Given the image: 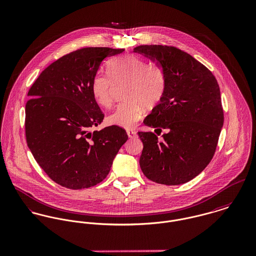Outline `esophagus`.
<instances>
[{"mask_svg": "<svg viewBox=\"0 0 256 256\" xmlns=\"http://www.w3.org/2000/svg\"><path fill=\"white\" fill-rule=\"evenodd\" d=\"M126 134H128V138H134L138 136L136 132V130H126Z\"/></svg>", "mask_w": 256, "mask_h": 256, "instance_id": "esophagus-1", "label": "esophagus"}]
</instances>
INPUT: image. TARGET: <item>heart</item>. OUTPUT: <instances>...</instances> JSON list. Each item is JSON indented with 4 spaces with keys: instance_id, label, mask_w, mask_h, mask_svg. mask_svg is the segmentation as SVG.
<instances>
[{
    "instance_id": "1",
    "label": "heart",
    "mask_w": 256,
    "mask_h": 256,
    "mask_svg": "<svg viewBox=\"0 0 256 256\" xmlns=\"http://www.w3.org/2000/svg\"><path fill=\"white\" fill-rule=\"evenodd\" d=\"M108 75L96 73L90 82V90L96 103L108 108L112 105L114 84H128L126 102L120 103L109 115V124L124 128L134 126L143 115L144 108L152 109L160 103L166 88V76L158 63H149L136 56H122L107 63Z\"/></svg>"
}]
</instances>
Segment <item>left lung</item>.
I'll return each instance as SVG.
<instances>
[{
	"label": "left lung",
	"mask_w": 256,
	"mask_h": 256,
	"mask_svg": "<svg viewBox=\"0 0 256 256\" xmlns=\"http://www.w3.org/2000/svg\"><path fill=\"white\" fill-rule=\"evenodd\" d=\"M134 52L160 64L166 88L144 124L162 132H138L143 143L139 164L148 179L164 185L186 183L210 164L224 116L220 90L212 73L187 52L160 44L138 46Z\"/></svg>",
	"instance_id": "obj_1"
}]
</instances>
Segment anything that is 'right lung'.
<instances>
[{
    "mask_svg": "<svg viewBox=\"0 0 256 256\" xmlns=\"http://www.w3.org/2000/svg\"><path fill=\"white\" fill-rule=\"evenodd\" d=\"M124 50L84 48L48 66L28 92L25 107L27 145L48 177L80 190L100 183L128 140L111 126L90 132L104 115L90 90L103 59Z\"/></svg>",
    "mask_w": 256,
    "mask_h": 256,
    "instance_id": "right-lung-1",
    "label": "right lung"
}]
</instances>
